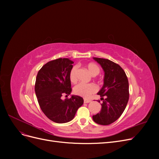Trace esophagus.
<instances>
[{"mask_svg": "<svg viewBox=\"0 0 159 159\" xmlns=\"http://www.w3.org/2000/svg\"><path fill=\"white\" fill-rule=\"evenodd\" d=\"M91 102V99H84V103H88Z\"/></svg>", "mask_w": 159, "mask_h": 159, "instance_id": "obj_1", "label": "esophagus"}]
</instances>
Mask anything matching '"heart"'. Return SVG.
<instances>
[{
	"mask_svg": "<svg viewBox=\"0 0 159 159\" xmlns=\"http://www.w3.org/2000/svg\"><path fill=\"white\" fill-rule=\"evenodd\" d=\"M87 68L90 74L92 75H97L99 74L100 70L99 67L93 63H89L87 65ZM77 71L78 67L74 66L70 72V80L71 82L75 83L77 81ZM98 88L93 84H84L80 83L77 84L74 88V93L83 98H88L89 96L96 92Z\"/></svg>",
	"mask_w": 159,
	"mask_h": 159,
	"instance_id": "b5f03b06",
	"label": "heart"
}]
</instances>
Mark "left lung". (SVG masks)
<instances>
[{
	"mask_svg": "<svg viewBox=\"0 0 159 159\" xmlns=\"http://www.w3.org/2000/svg\"><path fill=\"white\" fill-rule=\"evenodd\" d=\"M104 71L103 85L98 95L103 100L100 112L93 115L98 124L108 125L118 119L129 101V81L125 72L119 65L107 59L93 57Z\"/></svg>",
	"mask_w": 159,
	"mask_h": 159,
	"instance_id": "left-lung-1",
	"label": "left lung"
}]
</instances>
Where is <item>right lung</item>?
I'll return each mask as SVG.
<instances>
[{"instance_id":"obj_1","label":"right lung","mask_w":159,"mask_h":159,"mask_svg":"<svg viewBox=\"0 0 159 159\" xmlns=\"http://www.w3.org/2000/svg\"><path fill=\"white\" fill-rule=\"evenodd\" d=\"M74 62L69 58H58L48 62L38 72L35 93L38 103L46 116L57 123H68L75 117L84 103L83 98L72 95L70 72Z\"/></svg>"}]
</instances>
